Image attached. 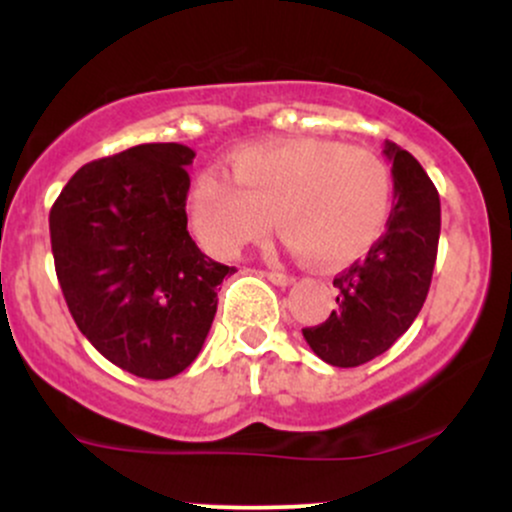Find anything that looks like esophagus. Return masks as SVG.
<instances>
[{
    "instance_id": "esophagus-1",
    "label": "esophagus",
    "mask_w": 512,
    "mask_h": 512,
    "mask_svg": "<svg viewBox=\"0 0 512 512\" xmlns=\"http://www.w3.org/2000/svg\"><path fill=\"white\" fill-rule=\"evenodd\" d=\"M264 276H267V279L276 286H291L293 281H296L291 274H284V272H264Z\"/></svg>"
}]
</instances>
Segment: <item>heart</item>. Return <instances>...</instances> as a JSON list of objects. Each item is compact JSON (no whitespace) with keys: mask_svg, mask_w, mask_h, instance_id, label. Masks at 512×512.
<instances>
[{"mask_svg":"<svg viewBox=\"0 0 512 512\" xmlns=\"http://www.w3.org/2000/svg\"><path fill=\"white\" fill-rule=\"evenodd\" d=\"M226 175H199L190 211L202 243L238 255L276 228L298 255L339 264L363 255L383 233L392 202L385 161L366 146L334 139L252 144L228 158Z\"/></svg>","mask_w":512,"mask_h":512,"instance_id":"1","label":"heart"}]
</instances>
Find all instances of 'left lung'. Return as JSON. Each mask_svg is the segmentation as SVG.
<instances>
[{"label": "left lung", "instance_id": "obj_1", "mask_svg": "<svg viewBox=\"0 0 512 512\" xmlns=\"http://www.w3.org/2000/svg\"><path fill=\"white\" fill-rule=\"evenodd\" d=\"M395 202L368 257L334 276L339 308L303 337L325 363L356 368L385 354L409 330L431 289L440 238L436 185L409 151L385 142Z\"/></svg>", "mask_w": 512, "mask_h": 512}]
</instances>
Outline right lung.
<instances>
[{
    "instance_id": "obj_1",
    "label": "right lung",
    "mask_w": 512,
    "mask_h": 512,
    "mask_svg": "<svg viewBox=\"0 0 512 512\" xmlns=\"http://www.w3.org/2000/svg\"><path fill=\"white\" fill-rule=\"evenodd\" d=\"M182 144H139L86 163L50 211L64 301L81 334L117 368L173 378L195 361L216 315V286L236 269L187 233Z\"/></svg>"
}]
</instances>
